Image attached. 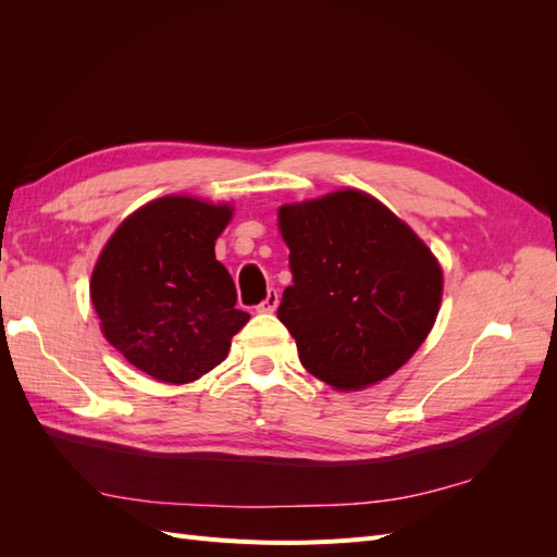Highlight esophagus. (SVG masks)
<instances>
[{
	"mask_svg": "<svg viewBox=\"0 0 557 557\" xmlns=\"http://www.w3.org/2000/svg\"><path fill=\"white\" fill-rule=\"evenodd\" d=\"M276 307H278V293L274 290V288H269V293H267V297L260 301L258 305V311H262V313H272V311H276Z\"/></svg>",
	"mask_w": 557,
	"mask_h": 557,
	"instance_id": "obj_1",
	"label": "esophagus"
}]
</instances>
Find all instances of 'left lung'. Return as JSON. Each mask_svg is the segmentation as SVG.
Returning a JSON list of instances; mask_svg holds the SVG:
<instances>
[{
    "label": "left lung",
    "mask_w": 557,
    "mask_h": 557,
    "mask_svg": "<svg viewBox=\"0 0 557 557\" xmlns=\"http://www.w3.org/2000/svg\"><path fill=\"white\" fill-rule=\"evenodd\" d=\"M293 285L278 320L309 374L362 391L407 362L442 305V267L418 234L360 190L283 205Z\"/></svg>",
    "instance_id": "1"
}]
</instances>
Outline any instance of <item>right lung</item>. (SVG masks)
Wrapping results in <instances>:
<instances>
[{"label":"right lung","instance_id":"add662e5","mask_svg":"<svg viewBox=\"0 0 557 557\" xmlns=\"http://www.w3.org/2000/svg\"><path fill=\"white\" fill-rule=\"evenodd\" d=\"M230 205L166 195L127 215L107 242L90 299L107 342L144 374L190 383L227 358L248 313L215 260Z\"/></svg>","mask_w":557,"mask_h":557}]
</instances>
